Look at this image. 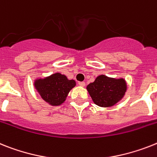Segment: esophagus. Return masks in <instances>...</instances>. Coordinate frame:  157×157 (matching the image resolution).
I'll return each mask as SVG.
<instances>
[{
	"mask_svg": "<svg viewBox=\"0 0 157 157\" xmlns=\"http://www.w3.org/2000/svg\"><path fill=\"white\" fill-rule=\"evenodd\" d=\"M78 85H80V86H81V87H85V83L84 82V81H82V82H79Z\"/></svg>",
	"mask_w": 157,
	"mask_h": 157,
	"instance_id": "34e87169",
	"label": "esophagus"
}]
</instances>
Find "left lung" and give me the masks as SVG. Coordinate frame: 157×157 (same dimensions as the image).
<instances>
[{
  "instance_id": "8db88e82",
  "label": "left lung",
  "mask_w": 157,
  "mask_h": 157,
  "mask_svg": "<svg viewBox=\"0 0 157 157\" xmlns=\"http://www.w3.org/2000/svg\"><path fill=\"white\" fill-rule=\"evenodd\" d=\"M93 101L100 107H112L123 98L127 90L124 79L100 75L87 86Z\"/></svg>"
}]
</instances>
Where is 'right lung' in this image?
<instances>
[{"instance_id":"add662e5","label":"right lung","mask_w":157,"mask_h":157,"mask_svg":"<svg viewBox=\"0 0 157 157\" xmlns=\"http://www.w3.org/2000/svg\"><path fill=\"white\" fill-rule=\"evenodd\" d=\"M75 86L74 80H68L65 75L59 72L44 78H38L34 81V87L41 98L52 106L64 103L68 93Z\"/></svg>"}]
</instances>
